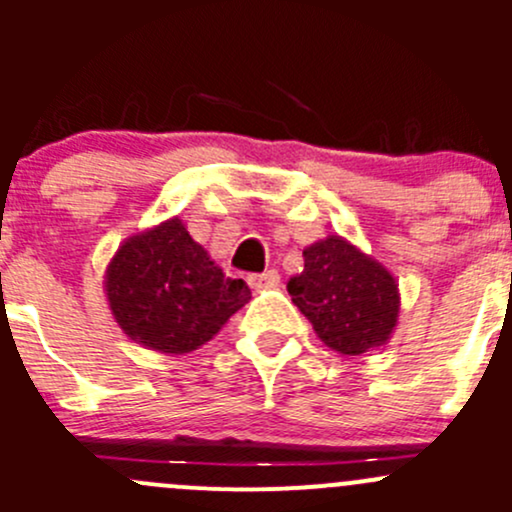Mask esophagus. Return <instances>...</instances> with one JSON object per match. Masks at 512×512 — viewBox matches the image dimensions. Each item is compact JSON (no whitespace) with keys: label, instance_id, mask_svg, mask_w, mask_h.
Instances as JSON below:
<instances>
[{"label":"esophagus","instance_id":"obj_1","mask_svg":"<svg viewBox=\"0 0 512 512\" xmlns=\"http://www.w3.org/2000/svg\"><path fill=\"white\" fill-rule=\"evenodd\" d=\"M247 282H250L252 289H275L280 285V272L267 270L262 272V275H250L247 277Z\"/></svg>","mask_w":512,"mask_h":512}]
</instances>
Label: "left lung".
Instances as JSON below:
<instances>
[{
  "mask_svg": "<svg viewBox=\"0 0 512 512\" xmlns=\"http://www.w3.org/2000/svg\"><path fill=\"white\" fill-rule=\"evenodd\" d=\"M302 255L304 270L289 277L287 292L317 337L347 356L384 347L399 324L396 277L339 235L304 247Z\"/></svg>",
  "mask_w": 512,
  "mask_h": 512,
  "instance_id": "left-lung-1",
  "label": "left lung"
}]
</instances>
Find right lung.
Here are the masks:
<instances>
[{"label": "right lung", "mask_w": 512, "mask_h": 512, "mask_svg": "<svg viewBox=\"0 0 512 512\" xmlns=\"http://www.w3.org/2000/svg\"><path fill=\"white\" fill-rule=\"evenodd\" d=\"M103 292L123 334L160 354L195 352L250 302V287L225 277L178 215L118 245Z\"/></svg>", "instance_id": "right-lung-1"}]
</instances>
